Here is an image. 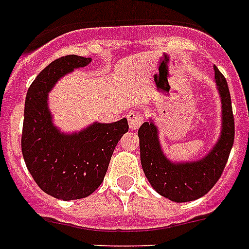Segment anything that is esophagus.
<instances>
[{
  "label": "esophagus",
  "instance_id": "esophagus-1",
  "mask_svg": "<svg viewBox=\"0 0 249 249\" xmlns=\"http://www.w3.org/2000/svg\"><path fill=\"white\" fill-rule=\"evenodd\" d=\"M126 119H128L130 129H138L141 124L144 121L143 113L140 112V111H129L128 115H126Z\"/></svg>",
  "mask_w": 249,
  "mask_h": 249
}]
</instances>
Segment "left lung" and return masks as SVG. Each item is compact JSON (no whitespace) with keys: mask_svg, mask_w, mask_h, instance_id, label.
I'll return each mask as SVG.
<instances>
[{"mask_svg":"<svg viewBox=\"0 0 249 249\" xmlns=\"http://www.w3.org/2000/svg\"><path fill=\"white\" fill-rule=\"evenodd\" d=\"M214 83L221 99V130L216 143L203 158L191 161L170 160L165 155L154 119L138 129L141 164L144 176L156 193L176 203L204 196L224 172L234 143L231 98L224 75L214 66Z\"/></svg>","mask_w":249,"mask_h":249,"instance_id":"left-lung-1","label":"left lung"}]
</instances>
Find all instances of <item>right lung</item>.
Instances as JSON below:
<instances>
[{"mask_svg":"<svg viewBox=\"0 0 249 249\" xmlns=\"http://www.w3.org/2000/svg\"><path fill=\"white\" fill-rule=\"evenodd\" d=\"M91 58L66 55L37 75L25 97L21 152L29 173L44 193L59 200L89 196L99 187L128 120L94 121L81 130L63 132L54 124L49 93L62 77L90 64Z\"/></svg>","mask_w":249,"mask_h":249,"instance_id":"right-lung-1","label":"right lung"}]
</instances>
